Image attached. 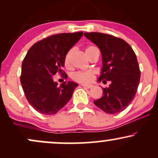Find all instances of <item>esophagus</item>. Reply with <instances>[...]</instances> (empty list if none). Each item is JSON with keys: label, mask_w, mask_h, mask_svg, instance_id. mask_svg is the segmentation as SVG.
<instances>
[{"label": "esophagus", "mask_w": 158, "mask_h": 158, "mask_svg": "<svg viewBox=\"0 0 158 158\" xmlns=\"http://www.w3.org/2000/svg\"><path fill=\"white\" fill-rule=\"evenodd\" d=\"M81 86L85 87L87 88H93V85H87V84H81Z\"/></svg>", "instance_id": "34e87169"}]
</instances>
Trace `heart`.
Instances as JSON below:
<instances>
[{
  "instance_id": "obj_1",
  "label": "heart",
  "mask_w": 158,
  "mask_h": 158,
  "mask_svg": "<svg viewBox=\"0 0 158 158\" xmlns=\"http://www.w3.org/2000/svg\"><path fill=\"white\" fill-rule=\"evenodd\" d=\"M94 48H97L95 46H93V45H90V46L87 47L85 51L88 52L90 51L91 50H93ZM70 55H71V50H69V51L67 52L66 55L64 56V64L66 67L70 66ZM94 72L91 71V70H89V71H77L76 73H73L72 75V79H73L74 81H78V82H89L94 79Z\"/></svg>"
}]
</instances>
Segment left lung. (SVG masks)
I'll list each match as a JSON object with an SVG mask.
<instances>
[{
	"mask_svg": "<svg viewBox=\"0 0 158 158\" xmlns=\"http://www.w3.org/2000/svg\"><path fill=\"white\" fill-rule=\"evenodd\" d=\"M84 35L101 50L103 65L98 81H110L108 88H102V97L94 103L106 113H119L132 102L139 83L135 52L120 38L101 32H85Z\"/></svg>",
	"mask_w": 158,
	"mask_h": 158,
	"instance_id": "8db88e82",
	"label": "left lung"
}]
</instances>
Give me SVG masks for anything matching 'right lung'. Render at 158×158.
I'll list each match as a JSON object with an SVG mask.
<instances>
[{
  "label": "right lung",
  "instance_id": "obj_1",
  "mask_svg": "<svg viewBox=\"0 0 158 158\" xmlns=\"http://www.w3.org/2000/svg\"><path fill=\"white\" fill-rule=\"evenodd\" d=\"M82 35V32L52 35L36 42L27 52L20 79L27 101L39 113L56 114L72 97L77 83L64 81L58 86L52 77L65 74L61 69L64 56Z\"/></svg>",
  "mask_w": 158,
  "mask_h": 158
}]
</instances>
